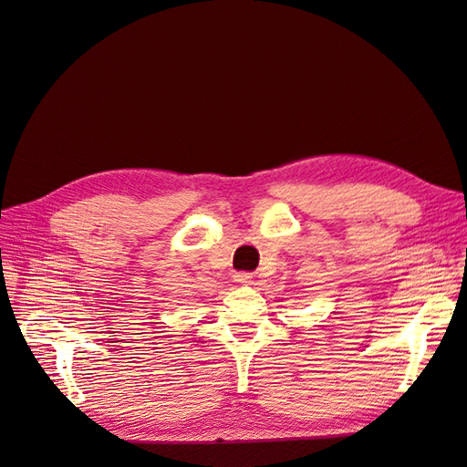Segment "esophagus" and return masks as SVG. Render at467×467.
Returning a JSON list of instances; mask_svg holds the SVG:
<instances>
[{
	"mask_svg": "<svg viewBox=\"0 0 467 467\" xmlns=\"http://www.w3.org/2000/svg\"><path fill=\"white\" fill-rule=\"evenodd\" d=\"M252 277H254V275L248 274V272H236V274H234V281H236V283H243V285L250 283Z\"/></svg>",
	"mask_w": 467,
	"mask_h": 467,
	"instance_id": "esophagus-1",
	"label": "esophagus"
}]
</instances>
